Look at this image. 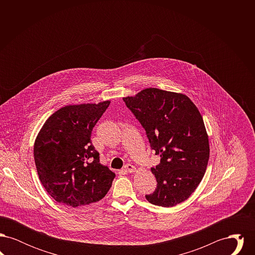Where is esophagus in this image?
<instances>
[{"label":"esophagus","instance_id":"34e87169","mask_svg":"<svg viewBox=\"0 0 255 255\" xmlns=\"http://www.w3.org/2000/svg\"><path fill=\"white\" fill-rule=\"evenodd\" d=\"M124 171L125 172H127V173H133V172H135L136 171V168L132 165V164H126L125 166H124Z\"/></svg>","mask_w":255,"mask_h":255}]
</instances>
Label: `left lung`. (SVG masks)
Returning <instances> with one entry per match:
<instances>
[{"mask_svg": "<svg viewBox=\"0 0 255 255\" xmlns=\"http://www.w3.org/2000/svg\"><path fill=\"white\" fill-rule=\"evenodd\" d=\"M145 129L160 162L151 168L157 180L149 203L162 207L187 200L202 182L209 159L208 134L202 115L187 96L146 88L123 97Z\"/></svg>", "mask_w": 255, "mask_h": 255, "instance_id": "obj_1", "label": "left lung"}]
</instances>
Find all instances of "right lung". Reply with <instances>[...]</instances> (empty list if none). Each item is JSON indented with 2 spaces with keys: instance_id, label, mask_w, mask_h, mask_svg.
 I'll return each mask as SVG.
<instances>
[{
  "instance_id": "right-lung-1",
  "label": "right lung",
  "mask_w": 255,
  "mask_h": 255,
  "mask_svg": "<svg viewBox=\"0 0 255 255\" xmlns=\"http://www.w3.org/2000/svg\"><path fill=\"white\" fill-rule=\"evenodd\" d=\"M111 101L66 105L44 123L34 142L39 179L61 205L89 206L105 197L116 174L99 162L93 128Z\"/></svg>"
}]
</instances>
